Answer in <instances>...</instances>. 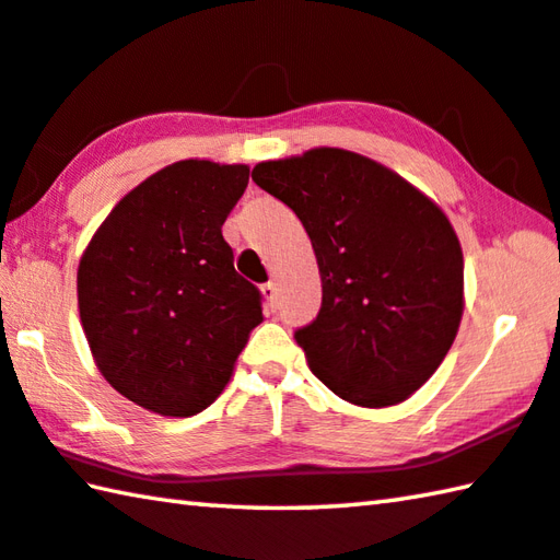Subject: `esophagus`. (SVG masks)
<instances>
[{
	"mask_svg": "<svg viewBox=\"0 0 560 560\" xmlns=\"http://www.w3.org/2000/svg\"><path fill=\"white\" fill-rule=\"evenodd\" d=\"M261 293H264V299H267V303H269V308H277V299H279V289H277V283L273 281H267L261 287Z\"/></svg>",
	"mask_w": 560,
	"mask_h": 560,
	"instance_id": "obj_1",
	"label": "esophagus"
}]
</instances>
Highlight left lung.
Instances as JSON below:
<instances>
[{"mask_svg": "<svg viewBox=\"0 0 560 560\" xmlns=\"http://www.w3.org/2000/svg\"><path fill=\"white\" fill-rule=\"evenodd\" d=\"M252 180L296 212L318 259L320 311L293 332L315 377L370 409L409 399L463 318V252L443 210L345 149L264 161Z\"/></svg>", "mask_w": 560, "mask_h": 560, "instance_id": "8db88e82", "label": "left lung"}]
</instances>
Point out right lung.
<instances>
[{
  "label": "right lung",
  "instance_id": "right-lung-1",
  "mask_svg": "<svg viewBox=\"0 0 560 560\" xmlns=\"http://www.w3.org/2000/svg\"><path fill=\"white\" fill-rule=\"evenodd\" d=\"M247 183L242 164L161 168L117 202L80 259V320L97 368L149 411L208 409L261 323V293L222 237Z\"/></svg>",
  "mask_w": 560,
  "mask_h": 560
}]
</instances>
